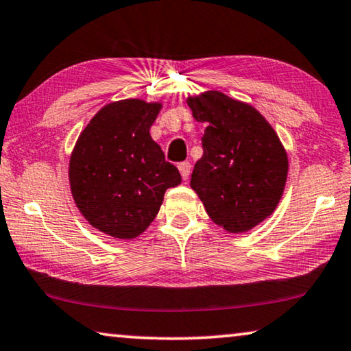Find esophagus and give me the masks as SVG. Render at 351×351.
I'll use <instances>...</instances> for the list:
<instances>
[{
  "label": "esophagus",
  "mask_w": 351,
  "mask_h": 351,
  "mask_svg": "<svg viewBox=\"0 0 351 351\" xmlns=\"http://www.w3.org/2000/svg\"><path fill=\"white\" fill-rule=\"evenodd\" d=\"M178 170H180L182 180H187L191 175V164L189 162H181V164L178 165Z\"/></svg>",
  "instance_id": "obj_1"
}]
</instances>
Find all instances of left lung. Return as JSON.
I'll return each instance as SVG.
<instances>
[{
	"instance_id": "obj_1",
	"label": "left lung",
	"mask_w": 351,
	"mask_h": 351,
	"mask_svg": "<svg viewBox=\"0 0 351 351\" xmlns=\"http://www.w3.org/2000/svg\"><path fill=\"white\" fill-rule=\"evenodd\" d=\"M205 122L204 156L191 187L213 223L232 234L248 232L274 213L288 178V156L265 117L248 103L208 90L187 98Z\"/></svg>"
}]
</instances>
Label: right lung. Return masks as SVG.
<instances>
[{
    "mask_svg": "<svg viewBox=\"0 0 351 351\" xmlns=\"http://www.w3.org/2000/svg\"><path fill=\"white\" fill-rule=\"evenodd\" d=\"M162 103L112 101L92 117L70 157V187L88 224L114 239H135L159 213L169 187L181 182L149 128Z\"/></svg>",
    "mask_w": 351,
    "mask_h": 351,
    "instance_id": "obj_1",
    "label": "right lung"
}]
</instances>
